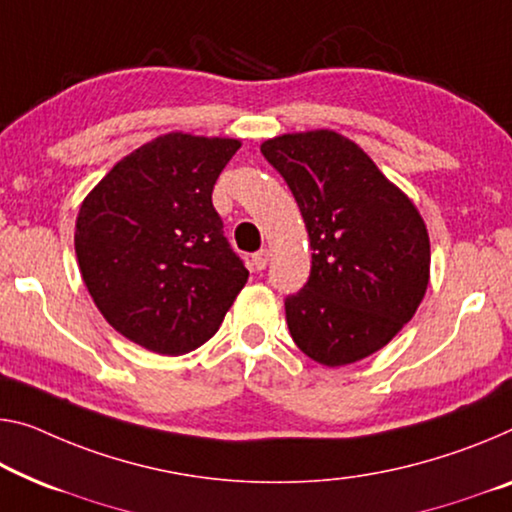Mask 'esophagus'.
<instances>
[{"label":"esophagus","instance_id":"34e87169","mask_svg":"<svg viewBox=\"0 0 512 512\" xmlns=\"http://www.w3.org/2000/svg\"><path fill=\"white\" fill-rule=\"evenodd\" d=\"M267 263H270V251L267 249L256 251V254L251 256V265H254V270H265Z\"/></svg>","mask_w":512,"mask_h":512}]
</instances>
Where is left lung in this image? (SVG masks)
<instances>
[{
  "label": "left lung",
  "instance_id": "8db88e82",
  "mask_svg": "<svg viewBox=\"0 0 512 512\" xmlns=\"http://www.w3.org/2000/svg\"><path fill=\"white\" fill-rule=\"evenodd\" d=\"M261 151L293 192L311 240V277L286 300L290 336L322 366L382 350L414 318L430 281L419 208L336 130L272 137Z\"/></svg>",
  "mask_w": 512,
  "mask_h": 512
}]
</instances>
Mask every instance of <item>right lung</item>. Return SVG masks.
I'll use <instances>...</instances> for the list:
<instances>
[{"label": "right lung", "mask_w": 512, "mask_h": 512, "mask_svg": "<svg viewBox=\"0 0 512 512\" xmlns=\"http://www.w3.org/2000/svg\"><path fill=\"white\" fill-rule=\"evenodd\" d=\"M233 137L160 135L107 171L84 196L75 254L109 325L157 355L196 350L222 325L249 279L224 238L212 187Z\"/></svg>", "instance_id": "obj_1"}]
</instances>
